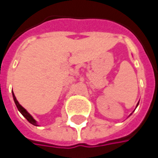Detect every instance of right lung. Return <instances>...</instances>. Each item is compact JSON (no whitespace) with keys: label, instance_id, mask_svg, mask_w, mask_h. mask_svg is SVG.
I'll use <instances>...</instances> for the list:
<instances>
[{"label":"right lung","instance_id":"right-lung-1","mask_svg":"<svg viewBox=\"0 0 158 158\" xmlns=\"http://www.w3.org/2000/svg\"><path fill=\"white\" fill-rule=\"evenodd\" d=\"M13 97H14V101H15V105L16 107H17V109H18V110L23 115V117L30 123H32V124H34V125H37L36 124V122H35V120L27 112V110H25L23 106H21L20 104H19V102H18V101L16 100L15 96V94H14V92H13Z\"/></svg>","mask_w":158,"mask_h":158}]
</instances>
